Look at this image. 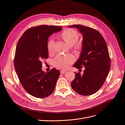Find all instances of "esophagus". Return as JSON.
Masks as SVG:
<instances>
[{
    "label": "esophagus",
    "mask_w": 125,
    "mask_h": 125,
    "mask_svg": "<svg viewBox=\"0 0 125 125\" xmlns=\"http://www.w3.org/2000/svg\"><path fill=\"white\" fill-rule=\"evenodd\" d=\"M66 72V71H64V70H62V71L60 72L61 74H64V73H65Z\"/></svg>",
    "instance_id": "34e87169"
}]
</instances>
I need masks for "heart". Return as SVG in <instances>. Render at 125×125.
I'll use <instances>...</instances> for the list:
<instances>
[{"label":"heart","instance_id":"1","mask_svg":"<svg viewBox=\"0 0 125 125\" xmlns=\"http://www.w3.org/2000/svg\"><path fill=\"white\" fill-rule=\"evenodd\" d=\"M60 37L70 46H72L74 49L80 50L82 45L78 42L79 34L72 29H66L60 34ZM54 41L53 39H50L47 42V50L49 54H52L54 50ZM75 60L74 56L72 54L62 55L58 54L53 61V65L57 69L66 70Z\"/></svg>","mask_w":125,"mask_h":125}]
</instances>
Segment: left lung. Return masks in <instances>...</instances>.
<instances>
[{
  "label": "left lung",
  "instance_id": "8db88e82",
  "mask_svg": "<svg viewBox=\"0 0 125 125\" xmlns=\"http://www.w3.org/2000/svg\"><path fill=\"white\" fill-rule=\"evenodd\" d=\"M69 27L77 28L83 34L82 50L74 66L85 67L84 74L75 73L71 86L78 94L91 95L97 92L104 84L110 68V59L105 39L93 28L80 24Z\"/></svg>",
  "mask_w": 125,
  "mask_h": 125
}]
</instances>
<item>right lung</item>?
I'll list each match as a JSON object with an SVG mask.
<instances>
[{
	"instance_id": "right-lung-1",
	"label": "right lung",
	"mask_w": 125,
	"mask_h": 125,
	"mask_svg": "<svg viewBox=\"0 0 125 125\" xmlns=\"http://www.w3.org/2000/svg\"><path fill=\"white\" fill-rule=\"evenodd\" d=\"M61 30V27L47 25L31 27L17 43L14 58L16 72L24 90L35 97H47L55 89L60 71L54 68L45 73L41 70L42 61L48 58V38Z\"/></svg>"
}]
</instances>
